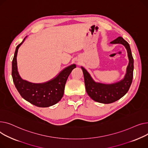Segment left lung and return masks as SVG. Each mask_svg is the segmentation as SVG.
I'll use <instances>...</instances> for the list:
<instances>
[{
	"instance_id": "left-lung-1",
	"label": "left lung",
	"mask_w": 148,
	"mask_h": 148,
	"mask_svg": "<svg viewBox=\"0 0 148 148\" xmlns=\"http://www.w3.org/2000/svg\"><path fill=\"white\" fill-rule=\"evenodd\" d=\"M111 43H121L125 46L127 51L129 63L123 80L110 85L95 83L87 71L82 67L86 92L93 100L105 104L115 102L123 97L131 86L133 77L134 60L128 43L122 37H118L112 41Z\"/></svg>"
}]
</instances>
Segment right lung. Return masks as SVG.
I'll return each instance as SVG.
<instances>
[{
	"instance_id": "add662e5",
	"label": "right lung",
	"mask_w": 148,
	"mask_h": 148,
	"mask_svg": "<svg viewBox=\"0 0 148 148\" xmlns=\"http://www.w3.org/2000/svg\"><path fill=\"white\" fill-rule=\"evenodd\" d=\"M25 39L17 45L12 60V76L15 87L24 99L34 106L40 108L53 106L63 97L66 81L76 65L66 67L55 79L46 83L32 84L23 80L17 71L16 56L18 49Z\"/></svg>"
}]
</instances>
